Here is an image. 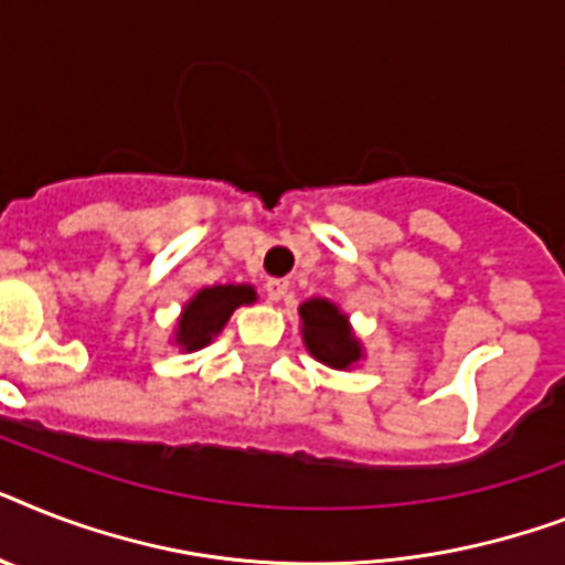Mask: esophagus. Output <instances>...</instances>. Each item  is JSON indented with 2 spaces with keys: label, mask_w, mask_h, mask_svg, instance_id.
<instances>
[{
  "label": "esophagus",
  "mask_w": 565,
  "mask_h": 565,
  "mask_svg": "<svg viewBox=\"0 0 565 565\" xmlns=\"http://www.w3.org/2000/svg\"><path fill=\"white\" fill-rule=\"evenodd\" d=\"M287 287H290V284L281 281V278H269V281L264 284V290H267L269 301H281V298L287 296Z\"/></svg>",
  "instance_id": "esophagus-1"
}]
</instances>
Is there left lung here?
<instances>
[{
	"mask_svg": "<svg viewBox=\"0 0 565 565\" xmlns=\"http://www.w3.org/2000/svg\"><path fill=\"white\" fill-rule=\"evenodd\" d=\"M301 339L319 362L337 371H348L362 360L360 339L348 324V316L328 298H310L298 307Z\"/></svg>",
	"mask_w": 565,
	"mask_h": 565,
	"instance_id": "8db88e82",
	"label": "left lung"
}]
</instances>
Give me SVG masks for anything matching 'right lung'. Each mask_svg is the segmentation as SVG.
Returning <instances> with one entry per match:
<instances>
[{
  "label": "right lung",
  "instance_id": "1",
  "mask_svg": "<svg viewBox=\"0 0 565 565\" xmlns=\"http://www.w3.org/2000/svg\"><path fill=\"white\" fill-rule=\"evenodd\" d=\"M255 298H258V292L249 284H214V287H205L182 307L173 342L188 354L200 351L217 337L220 330L226 328L228 316L235 313L237 307L252 305Z\"/></svg>",
  "mask_w": 565,
  "mask_h": 565
}]
</instances>
